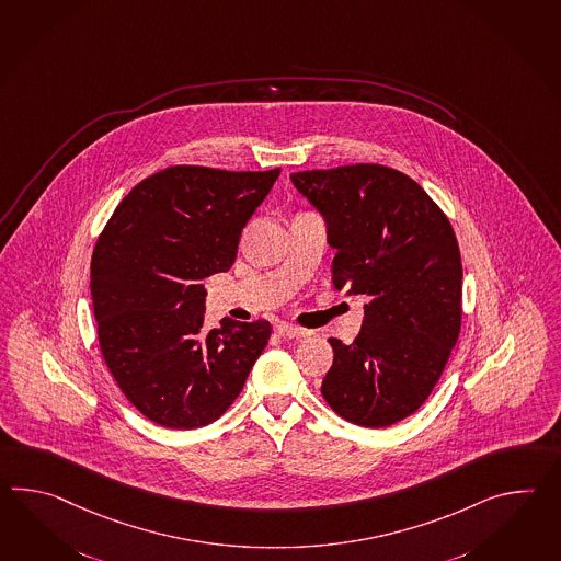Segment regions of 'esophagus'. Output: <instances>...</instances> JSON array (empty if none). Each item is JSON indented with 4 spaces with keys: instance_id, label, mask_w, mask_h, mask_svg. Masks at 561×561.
<instances>
[{
    "instance_id": "34e87169",
    "label": "esophagus",
    "mask_w": 561,
    "mask_h": 561,
    "mask_svg": "<svg viewBox=\"0 0 561 561\" xmlns=\"http://www.w3.org/2000/svg\"><path fill=\"white\" fill-rule=\"evenodd\" d=\"M275 332L284 337H301L310 334L308 330H304V328H299V325L286 324V322L275 325Z\"/></svg>"
}]
</instances>
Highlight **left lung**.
I'll return each mask as SVG.
<instances>
[{
    "instance_id": "1",
    "label": "left lung",
    "mask_w": 561,
    "mask_h": 561,
    "mask_svg": "<svg viewBox=\"0 0 561 561\" xmlns=\"http://www.w3.org/2000/svg\"><path fill=\"white\" fill-rule=\"evenodd\" d=\"M294 187L324 217L332 284L366 296L360 334L336 337L322 397L350 423L385 428L419 411L461 330V251L447 215L382 164L301 171Z\"/></svg>"
}]
</instances>
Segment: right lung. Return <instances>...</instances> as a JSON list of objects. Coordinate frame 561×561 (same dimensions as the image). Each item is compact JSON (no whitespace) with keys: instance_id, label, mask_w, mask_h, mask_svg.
Segmentation results:
<instances>
[{"instance_id":"add662e5","label":"right lung","mask_w":561,"mask_h":561,"mask_svg":"<svg viewBox=\"0 0 561 561\" xmlns=\"http://www.w3.org/2000/svg\"><path fill=\"white\" fill-rule=\"evenodd\" d=\"M274 171L176 164L118 203L90 263L100 350L126 399L152 423L197 428L239 397L272 324L205 328L201 279L227 272Z\"/></svg>"}]
</instances>
